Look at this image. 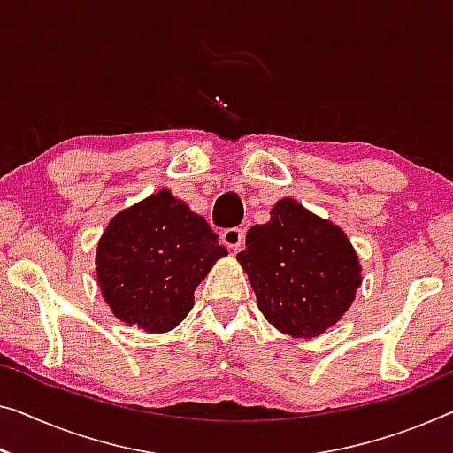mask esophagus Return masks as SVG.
<instances>
[{"label":"esophagus","mask_w":453,"mask_h":453,"mask_svg":"<svg viewBox=\"0 0 453 453\" xmlns=\"http://www.w3.org/2000/svg\"><path fill=\"white\" fill-rule=\"evenodd\" d=\"M221 242L227 248L232 250H240L242 246H244V229L242 227H227L221 232Z\"/></svg>","instance_id":"esophagus-1"}]
</instances>
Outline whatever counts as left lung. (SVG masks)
I'll return each instance as SVG.
<instances>
[{"instance_id":"1","label":"left lung","mask_w":453,"mask_h":453,"mask_svg":"<svg viewBox=\"0 0 453 453\" xmlns=\"http://www.w3.org/2000/svg\"><path fill=\"white\" fill-rule=\"evenodd\" d=\"M238 262L262 315L293 337H317L335 326L362 282L348 235L291 197L273 207L268 224L248 229Z\"/></svg>"}]
</instances>
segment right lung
Wrapping results in <instances>:
<instances>
[{
    "label": "right lung",
    "mask_w": 453,
    "mask_h": 453,
    "mask_svg": "<svg viewBox=\"0 0 453 453\" xmlns=\"http://www.w3.org/2000/svg\"><path fill=\"white\" fill-rule=\"evenodd\" d=\"M226 254L207 221L162 188L110 221L97 246V285L118 319L165 334L191 311L195 288Z\"/></svg>",
    "instance_id": "right-lung-1"
}]
</instances>
